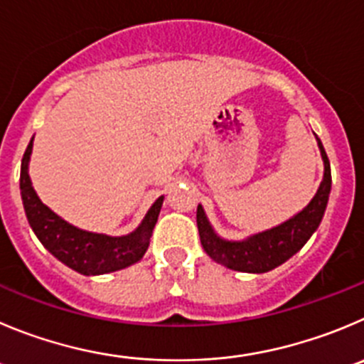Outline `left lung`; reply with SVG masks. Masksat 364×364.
I'll return each mask as SVG.
<instances>
[{
    "label": "left lung",
    "mask_w": 364,
    "mask_h": 364,
    "mask_svg": "<svg viewBox=\"0 0 364 364\" xmlns=\"http://www.w3.org/2000/svg\"><path fill=\"white\" fill-rule=\"evenodd\" d=\"M316 141H318V149H320L321 159H323V179H321L311 203L296 215L284 220L274 228L253 233L242 240L224 239L213 230L205 208L201 205L198 206L199 237H201L203 250L206 251L210 259L233 271L267 273L284 264L285 260H289L294 253H298L305 246V242L311 239L312 233L318 230L321 219H323L332 186L331 163H328L327 152L318 136H316Z\"/></svg>",
    "instance_id": "left-lung-1"
}]
</instances>
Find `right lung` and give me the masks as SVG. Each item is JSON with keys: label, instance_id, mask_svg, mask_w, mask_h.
Returning <instances> with one entry per match:
<instances>
[{"label": "right lung", "instance_id": "add662e5", "mask_svg": "<svg viewBox=\"0 0 364 364\" xmlns=\"http://www.w3.org/2000/svg\"><path fill=\"white\" fill-rule=\"evenodd\" d=\"M32 147L33 138L30 140L25 156H23L19 188H21L26 219H28L30 228L33 230L41 244L57 260L66 264L77 273L86 274V277L125 269V267L141 260V257L147 251L149 242H151L152 230H154L165 198L159 196L152 203L149 212L145 213L144 220L138 224V228L127 235L111 237L105 235V233L80 230L64 220L60 215H57L53 210H50L33 190L32 179L28 174Z\"/></svg>", "mask_w": 364, "mask_h": 364}]
</instances>
